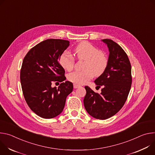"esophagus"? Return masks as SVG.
Segmentation results:
<instances>
[{"mask_svg": "<svg viewBox=\"0 0 155 155\" xmlns=\"http://www.w3.org/2000/svg\"><path fill=\"white\" fill-rule=\"evenodd\" d=\"M73 87H74V89H77V88H78L79 87H80V85H78V84H73Z\"/></svg>", "mask_w": 155, "mask_h": 155, "instance_id": "34e87169", "label": "esophagus"}]
</instances>
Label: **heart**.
Returning <instances> with one entry per match:
<instances>
[{
    "instance_id": "b5f03b06",
    "label": "heart",
    "mask_w": 155,
    "mask_h": 155,
    "mask_svg": "<svg viewBox=\"0 0 155 155\" xmlns=\"http://www.w3.org/2000/svg\"><path fill=\"white\" fill-rule=\"evenodd\" d=\"M74 54L79 60H84L82 71H74L68 75V79L78 84H84L91 80L94 75L98 76L104 73L108 64L107 55L98 48L88 42H82L74 49ZM61 66L67 71L74 68V58L69 54L64 52L60 58Z\"/></svg>"
}]
</instances>
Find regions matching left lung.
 I'll list each match as a JSON object with an SVG mask.
<instances>
[{
	"mask_svg": "<svg viewBox=\"0 0 155 155\" xmlns=\"http://www.w3.org/2000/svg\"><path fill=\"white\" fill-rule=\"evenodd\" d=\"M101 41L107 45L110 52L105 71L94 81L97 87H102L101 92L95 93L85 86L84 105L91 116L104 120L114 116L124 105L131 87L132 75L130 61L122 47L111 39Z\"/></svg>",
	"mask_w": 155,
	"mask_h": 155,
	"instance_id": "1",
	"label": "left lung"
}]
</instances>
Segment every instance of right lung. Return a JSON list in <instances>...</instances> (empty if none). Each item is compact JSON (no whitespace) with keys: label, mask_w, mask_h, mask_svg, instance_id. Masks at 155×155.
Here are the masks:
<instances>
[{"label":"right lung","mask_w":155,"mask_h":155,"mask_svg":"<svg viewBox=\"0 0 155 155\" xmlns=\"http://www.w3.org/2000/svg\"><path fill=\"white\" fill-rule=\"evenodd\" d=\"M69 45L68 41L47 39L30 49L23 59L20 71L23 94L30 109L41 117L59 115L67 96L73 91V84L68 81L61 83L58 89L51 86L53 82L66 79L59 61Z\"/></svg>","instance_id":"obj_1"}]
</instances>
